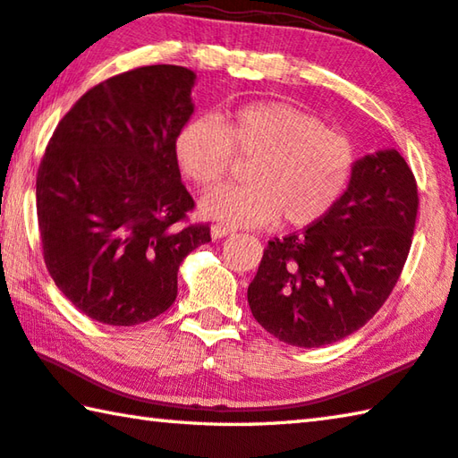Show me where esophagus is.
Wrapping results in <instances>:
<instances>
[{
    "mask_svg": "<svg viewBox=\"0 0 458 458\" xmlns=\"http://www.w3.org/2000/svg\"><path fill=\"white\" fill-rule=\"evenodd\" d=\"M232 228H228V226H224V224H214L212 226V236L214 238H224V236H228V234H232Z\"/></svg>",
    "mask_w": 458,
    "mask_h": 458,
    "instance_id": "esophagus-1",
    "label": "esophagus"
}]
</instances>
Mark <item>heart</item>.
I'll return each mask as SVG.
<instances>
[{"label":"heart","mask_w":458,"mask_h":458,"mask_svg":"<svg viewBox=\"0 0 458 458\" xmlns=\"http://www.w3.org/2000/svg\"><path fill=\"white\" fill-rule=\"evenodd\" d=\"M234 153L254 157L248 183L226 185L201 199L208 218L228 226L307 228L333 212L353 180L358 147L344 131L283 100H254L216 119H191L175 139L182 172L201 190L230 175Z\"/></svg>","instance_id":"heart-1"}]
</instances>
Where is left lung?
Masks as SVG:
<instances>
[{
    "instance_id": "8db88e82",
    "label": "left lung",
    "mask_w": 458,
    "mask_h": 458,
    "mask_svg": "<svg viewBox=\"0 0 458 458\" xmlns=\"http://www.w3.org/2000/svg\"><path fill=\"white\" fill-rule=\"evenodd\" d=\"M416 214L418 188L404 157L396 149L366 155L329 216L270 240L248 284L254 319L297 347L352 335L396 286Z\"/></svg>"
}]
</instances>
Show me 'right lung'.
I'll return each instance as SVG.
<instances>
[{
  "mask_svg": "<svg viewBox=\"0 0 458 458\" xmlns=\"http://www.w3.org/2000/svg\"><path fill=\"white\" fill-rule=\"evenodd\" d=\"M196 74L139 66L97 84L54 131L36 177L46 268L90 319L131 327L167 311L177 270L210 242L185 224L193 198L175 139L193 113Z\"/></svg>",
  "mask_w": 458,
  "mask_h": 458,
  "instance_id": "1",
  "label": "right lung"
}]
</instances>
